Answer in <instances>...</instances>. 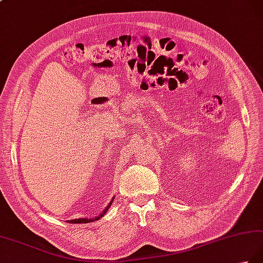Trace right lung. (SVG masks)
I'll return each mask as SVG.
<instances>
[{"mask_svg": "<svg viewBox=\"0 0 263 263\" xmlns=\"http://www.w3.org/2000/svg\"><path fill=\"white\" fill-rule=\"evenodd\" d=\"M114 198H115V196L111 198V200L109 202V204L107 205V206L105 208V210L102 211V212L99 214V215H97L96 218H92V219H87V218H79V219H74V220H69V223H89V222H92V221H97V220H99V219H101L102 217H104V215L106 214V212L108 210H109V208H110V205H111V203H112V200H114Z\"/></svg>", "mask_w": 263, "mask_h": 263, "instance_id": "right-lung-1", "label": "right lung"}]
</instances>
